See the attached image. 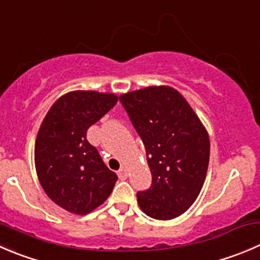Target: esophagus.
Instances as JSON below:
<instances>
[{
	"mask_svg": "<svg viewBox=\"0 0 260 260\" xmlns=\"http://www.w3.org/2000/svg\"><path fill=\"white\" fill-rule=\"evenodd\" d=\"M118 176H119L120 179H127L128 176V169L125 168V166H122V168L118 170Z\"/></svg>",
	"mask_w": 260,
	"mask_h": 260,
	"instance_id": "esophagus-1",
	"label": "esophagus"
}]
</instances>
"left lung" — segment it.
<instances>
[{
  "mask_svg": "<svg viewBox=\"0 0 260 260\" xmlns=\"http://www.w3.org/2000/svg\"><path fill=\"white\" fill-rule=\"evenodd\" d=\"M142 138L152 174L138 191L141 210L156 220H173L200 196L210 162V137L185 98L174 87L148 86L120 95Z\"/></svg>",
  "mask_w": 260,
  "mask_h": 260,
  "instance_id": "8db88e82",
  "label": "left lung"
}]
</instances>
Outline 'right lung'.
Listing matches in <instances>:
<instances>
[{
  "label": "right lung",
  "instance_id": "add662e5",
  "mask_svg": "<svg viewBox=\"0 0 260 260\" xmlns=\"http://www.w3.org/2000/svg\"><path fill=\"white\" fill-rule=\"evenodd\" d=\"M118 95L76 90L62 95L40 124L34 148L35 170L45 194L75 215L102 206L118 180L86 132L118 102Z\"/></svg>",
  "mask_w": 260,
  "mask_h": 260
}]
</instances>
